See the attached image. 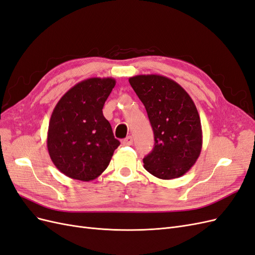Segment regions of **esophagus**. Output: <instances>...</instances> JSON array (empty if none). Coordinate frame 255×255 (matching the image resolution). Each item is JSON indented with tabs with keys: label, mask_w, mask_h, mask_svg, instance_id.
Wrapping results in <instances>:
<instances>
[{
	"label": "esophagus",
	"mask_w": 255,
	"mask_h": 255,
	"mask_svg": "<svg viewBox=\"0 0 255 255\" xmlns=\"http://www.w3.org/2000/svg\"><path fill=\"white\" fill-rule=\"evenodd\" d=\"M122 143H123V145H132L133 144V138L130 137V136H128V137H127L125 140L122 141Z\"/></svg>",
	"instance_id": "1"
}]
</instances>
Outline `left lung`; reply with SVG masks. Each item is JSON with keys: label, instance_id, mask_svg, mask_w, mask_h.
Masks as SVG:
<instances>
[{"label": "left lung", "instance_id": "obj_1", "mask_svg": "<svg viewBox=\"0 0 255 255\" xmlns=\"http://www.w3.org/2000/svg\"><path fill=\"white\" fill-rule=\"evenodd\" d=\"M143 103L154 133V148L143 158V167L161 180L186 173L202 149V128L197 107L185 89L158 74L128 79Z\"/></svg>", "mask_w": 255, "mask_h": 255}]
</instances>
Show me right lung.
I'll return each mask as SVG.
<instances>
[{
  "label": "right lung",
  "instance_id": "add662e5",
  "mask_svg": "<svg viewBox=\"0 0 255 255\" xmlns=\"http://www.w3.org/2000/svg\"><path fill=\"white\" fill-rule=\"evenodd\" d=\"M115 85L113 78L84 80L53 110L47 146L53 164L68 177L84 182L97 179L119 146L102 112Z\"/></svg>",
  "mask_w": 255,
  "mask_h": 255
}]
</instances>
